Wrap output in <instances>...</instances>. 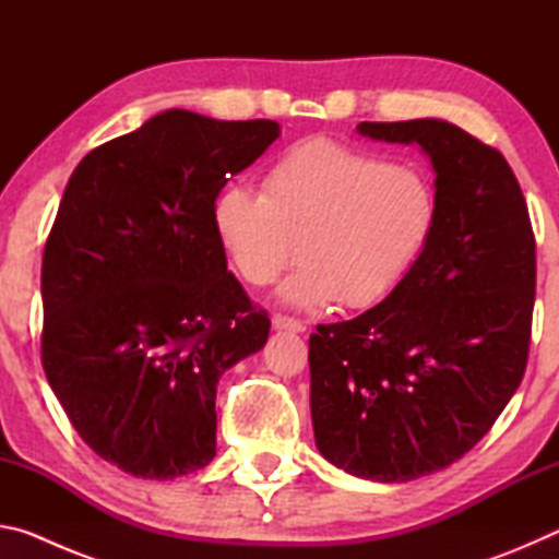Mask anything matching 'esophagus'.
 Returning <instances> with one entry per match:
<instances>
[{
  "mask_svg": "<svg viewBox=\"0 0 559 559\" xmlns=\"http://www.w3.org/2000/svg\"><path fill=\"white\" fill-rule=\"evenodd\" d=\"M271 323H273V328H276V330H288V333H302V330H306V325H302L300 320L288 318V316H281V313L273 316Z\"/></svg>",
  "mask_w": 559,
  "mask_h": 559,
  "instance_id": "esophagus-1",
  "label": "esophagus"
}]
</instances>
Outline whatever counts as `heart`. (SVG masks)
Wrapping results in <instances>:
<instances>
[{
    "label": "heart",
    "instance_id": "obj_1",
    "mask_svg": "<svg viewBox=\"0 0 559 559\" xmlns=\"http://www.w3.org/2000/svg\"><path fill=\"white\" fill-rule=\"evenodd\" d=\"M210 222L224 259L251 286H269L300 253L281 300L370 308L421 257L437 226V197L412 167L310 138L266 169L263 194L222 187Z\"/></svg>",
    "mask_w": 559,
    "mask_h": 559
}]
</instances>
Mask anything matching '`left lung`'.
Wrapping results in <instances>:
<instances>
[{"label":"left lung","instance_id":"left-lung-1","mask_svg":"<svg viewBox=\"0 0 559 559\" xmlns=\"http://www.w3.org/2000/svg\"><path fill=\"white\" fill-rule=\"evenodd\" d=\"M431 159L437 226L374 308L310 335L316 447L380 484L441 471L493 427L525 374L535 236L513 169L447 120L359 122Z\"/></svg>","mask_w":559,"mask_h":559}]
</instances>
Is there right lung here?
I'll use <instances>...</instances> for the list:
<instances>
[{
	"instance_id": "1",
	"label": "right lung",
	"mask_w": 559,
	"mask_h": 559,
	"mask_svg": "<svg viewBox=\"0 0 559 559\" xmlns=\"http://www.w3.org/2000/svg\"><path fill=\"white\" fill-rule=\"evenodd\" d=\"M276 120L165 110L81 159L41 263V362L73 429L135 478L216 453V384L271 320L226 271L210 210Z\"/></svg>"
}]
</instances>
